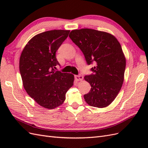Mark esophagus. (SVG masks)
I'll return each mask as SVG.
<instances>
[{
	"label": "esophagus",
	"mask_w": 148,
	"mask_h": 148,
	"mask_svg": "<svg viewBox=\"0 0 148 148\" xmlns=\"http://www.w3.org/2000/svg\"><path fill=\"white\" fill-rule=\"evenodd\" d=\"M75 78L77 81H82L83 79V77L82 75H75Z\"/></svg>",
	"instance_id": "34e87169"
}]
</instances>
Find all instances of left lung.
<instances>
[{"label":"left lung","mask_w":148,"mask_h":148,"mask_svg":"<svg viewBox=\"0 0 148 148\" xmlns=\"http://www.w3.org/2000/svg\"><path fill=\"white\" fill-rule=\"evenodd\" d=\"M69 37L82 51L93 73L84 79L91 90L84 95L88 104L106 107L115 99L122 86L126 59L118 40L110 33L92 29L72 30Z\"/></svg>","instance_id":"1"}]
</instances>
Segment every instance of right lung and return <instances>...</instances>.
<instances>
[{"mask_svg": "<svg viewBox=\"0 0 148 148\" xmlns=\"http://www.w3.org/2000/svg\"><path fill=\"white\" fill-rule=\"evenodd\" d=\"M70 30H51L36 35L24 47L20 59V72L24 88L39 105L48 109L63 104L73 86L74 75L56 71L60 65L56 53Z\"/></svg>", "mask_w": 148, "mask_h": 148, "instance_id": "obj_1", "label": "right lung"}]
</instances>
